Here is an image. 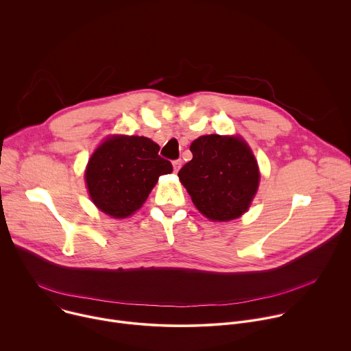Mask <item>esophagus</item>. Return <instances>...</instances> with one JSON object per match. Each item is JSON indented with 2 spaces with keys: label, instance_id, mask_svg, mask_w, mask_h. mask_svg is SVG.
Masks as SVG:
<instances>
[{
  "label": "esophagus",
  "instance_id": "obj_1",
  "mask_svg": "<svg viewBox=\"0 0 351 351\" xmlns=\"http://www.w3.org/2000/svg\"><path fill=\"white\" fill-rule=\"evenodd\" d=\"M172 165H173V171L178 172V171L180 169V167H182V160H175V161L172 162Z\"/></svg>",
  "mask_w": 351,
  "mask_h": 351
}]
</instances>
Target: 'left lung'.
<instances>
[{"label": "left lung", "instance_id": "1", "mask_svg": "<svg viewBox=\"0 0 351 351\" xmlns=\"http://www.w3.org/2000/svg\"><path fill=\"white\" fill-rule=\"evenodd\" d=\"M193 160L178 176L197 209L210 220L227 221L241 216L259 184L258 162L240 138L206 135L195 139Z\"/></svg>", "mask_w": 351, "mask_h": 351}]
</instances>
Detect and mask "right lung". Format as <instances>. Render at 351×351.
<instances>
[{"mask_svg":"<svg viewBox=\"0 0 351 351\" xmlns=\"http://www.w3.org/2000/svg\"><path fill=\"white\" fill-rule=\"evenodd\" d=\"M160 146L145 136H114L92 154L85 179L93 204L112 217H127L147 199L172 164L158 156Z\"/></svg>","mask_w":351,"mask_h":351,"instance_id":"1","label":"right lung"}]
</instances>
